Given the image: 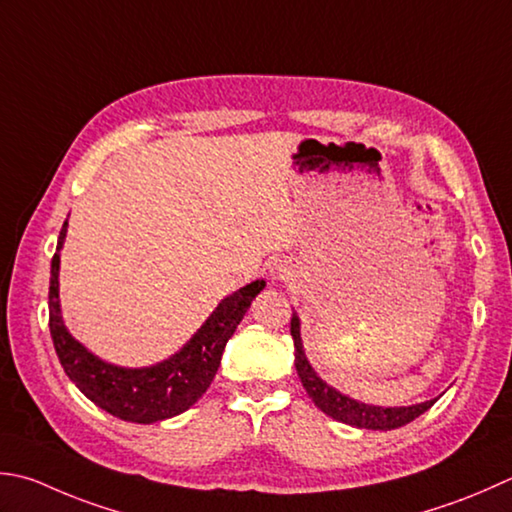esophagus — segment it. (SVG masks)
I'll return each instance as SVG.
<instances>
[{
    "mask_svg": "<svg viewBox=\"0 0 512 512\" xmlns=\"http://www.w3.org/2000/svg\"><path fill=\"white\" fill-rule=\"evenodd\" d=\"M270 277H273V279H288L286 264H273V268H270Z\"/></svg>",
    "mask_w": 512,
    "mask_h": 512,
    "instance_id": "34e87169",
    "label": "esophagus"
}]
</instances>
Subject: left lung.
<instances>
[{
	"mask_svg": "<svg viewBox=\"0 0 512 512\" xmlns=\"http://www.w3.org/2000/svg\"><path fill=\"white\" fill-rule=\"evenodd\" d=\"M290 335H293L295 342V368L299 379H302V386L306 388V393L313 399L315 406L328 417L337 419V422L368 430H393L413 422L415 417L426 413V410L437 402V399H428V402L413 406H373L357 402V399L339 393L337 388L326 384L324 379L315 373V368L310 366L302 342V319H299L295 310L293 319H290Z\"/></svg>",
	"mask_w": 512,
	"mask_h": 512,
	"instance_id": "8db88e82",
	"label": "left lung"
}]
</instances>
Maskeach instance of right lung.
<instances>
[{
	"label": "right lung",
	"instance_id": "right-lung-1",
	"mask_svg": "<svg viewBox=\"0 0 512 512\" xmlns=\"http://www.w3.org/2000/svg\"><path fill=\"white\" fill-rule=\"evenodd\" d=\"M66 230L68 219L59 230L48 288L50 337L64 373L90 402L124 422L155 424L184 413L208 390L222 362L226 342L244 319L250 302L266 288V282L255 279L224 297L197 333L168 359L142 368L117 366L90 353L64 324L59 304V250L64 248Z\"/></svg>",
	"mask_w": 512,
	"mask_h": 512
}]
</instances>
